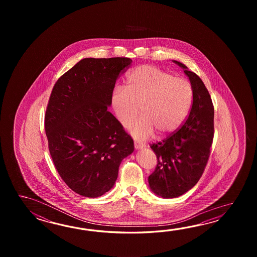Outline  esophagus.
Wrapping results in <instances>:
<instances>
[{
	"mask_svg": "<svg viewBox=\"0 0 257 257\" xmlns=\"http://www.w3.org/2000/svg\"><path fill=\"white\" fill-rule=\"evenodd\" d=\"M134 146H135V149H136V150H142V149H144V148H145V145H144V144H140V143H137V142H135Z\"/></svg>",
	"mask_w": 257,
	"mask_h": 257,
	"instance_id": "obj_1",
	"label": "esophagus"
}]
</instances>
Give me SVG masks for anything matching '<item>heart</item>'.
I'll return each mask as SVG.
<instances>
[{"mask_svg": "<svg viewBox=\"0 0 257 257\" xmlns=\"http://www.w3.org/2000/svg\"><path fill=\"white\" fill-rule=\"evenodd\" d=\"M190 82L174 77L155 66L136 67L126 75V88H115L110 103L117 120L130 127L140 114L143 115L131 128L137 140H146L154 131L166 136L177 131L191 107Z\"/></svg>", "mask_w": 257, "mask_h": 257, "instance_id": "b5f03b06", "label": "heart"}]
</instances>
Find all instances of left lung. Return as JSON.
Returning <instances> with one entry per match:
<instances>
[{
	"label": "left lung",
	"mask_w": 257,
	"mask_h": 257,
	"mask_svg": "<svg viewBox=\"0 0 257 257\" xmlns=\"http://www.w3.org/2000/svg\"><path fill=\"white\" fill-rule=\"evenodd\" d=\"M191 83V110L178 131L162 142L151 145L158 158L149 176L151 190L158 197H180L196 186L208 163L214 136V107L202 80L179 61Z\"/></svg>",
	"instance_id": "left-lung-1"
}]
</instances>
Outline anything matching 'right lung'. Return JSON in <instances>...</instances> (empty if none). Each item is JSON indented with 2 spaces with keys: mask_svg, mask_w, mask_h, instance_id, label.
Returning <instances> with one entry per match:
<instances>
[{
  "mask_svg": "<svg viewBox=\"0 0 257 257\" xmlns=\"http://www.w3.org/2000/svg\"><path fill=\"white\" fill-rule=\"evenodd\" d=\"M130 58L80 60L55 83L45 115L49 153L72 191L103 196L115 185L131 137L107 108L115 81Z\"/></svg>",
  "mask_w": 257,
  "mask_h": 257,
  "instance_id": "obj_1",
  "label": "right lung"
}]
</instances>
